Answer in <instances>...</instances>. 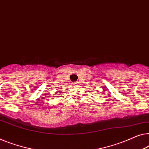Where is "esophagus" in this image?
I'll list each match as a JSON object with an SVG mask.
<instances>
[{"instance_id":"obj_1","label":"esophagus","mask_w":149,"mask_h":149,"mask_svg":"<svg viewBox=\"0 0 149 149\" xmlns=\"http://www.w3.org/2000/svg\"><path fill=\"white\" fill-rule=\"evenodd\" d=\"M72 85H79V82H74V83H72Z\"/></svg>"}]
</instances>
